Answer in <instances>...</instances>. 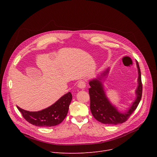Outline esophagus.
<instances>
[{
	"mask_svg": "<svg viewBox=\"0 0 157 157\" xmlns=\"http://www.w3.org/2000/svg\"><path fill=\"white\" fill-rule=\"evenodd\" d=\"M78 86L80 88H85L86 87V82L84 80H80L78 83Z\"/></svg>",
	"mask_w": 157,
	"mask_h": 157,
	"instance_id": "1",
	"label": "esophagus"
}]
</instances>
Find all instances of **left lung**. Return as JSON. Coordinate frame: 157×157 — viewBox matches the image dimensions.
<instances>
[{"instance_id":"8db88e82","label":"left lung","mask_w":157,"mask_h":157,"mask_svg":"<svg viewBox=\"0 0 157 157\" xmlns=\"http://www.w3.org/2000/svg\"><path fill=\"white\" fill-rule=\"evenodd\" d=\"M138 69V86L136 90V99L131 105L129 109L125 113L119 112L115 106L113 105L107 98L102 82V78L109 72V68L106 69L100 77L90 81L89 95L90 97V110L94 117L99 122L104 124L117 125L126 121L130 115L136 109L142 97L143 85L141 81V74L138 62L136 61Z\"/></svg>"}]
</instances>
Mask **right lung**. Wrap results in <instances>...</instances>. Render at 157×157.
Segmentation results:
<instances>
[{"instance_id": "add662e5", "label": "right lung", "mask_w": 157, "mask_h": 157, "mask_svg": "<svg viewBox=\"0 0 157 157\" xmlns=\"http://www.w3.org/2000/svg\"><path fill=\"white\" fill-rule=\"evenodd\" d=\"M71 92L65 94L51 106L41 111L32 112L17 108L29 123L37 127H53L60 124L68 113L72 101Z\"/></svg>"}]
</instances>
